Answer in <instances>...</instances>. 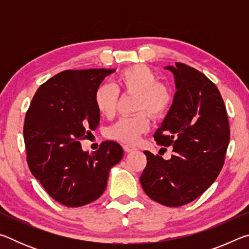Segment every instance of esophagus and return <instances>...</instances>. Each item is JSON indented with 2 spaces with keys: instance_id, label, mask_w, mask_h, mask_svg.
Returning a JSON list of instances; mask_svg holds the SVG:
<instances>
[{
  "instance_id": "esophagus-1",
  "label": "esophagus",
  "mask_w": 249,
  "mask_h": 249,
  "mask_svg": "<svg viewBox=\"0 0 249 249\" xmlns=\"http://www.w3.org/2000/svg\"><path fill=\"white\" fill-rule=\"evenodd\" d=\"M123 148H124V150L126 151V153H132V151L137 150L136 147L132 146V145H128V144H125V145L123 146Z\"/></svg>"
}]
</instances>
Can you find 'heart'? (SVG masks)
<instances>
[{"label":"heart","mask_w":249,"mask_h":249,"mask_svg":"<svg viewBox=\"0 0 249 249\" xmlns=\"http://www.w3.org/2000/svg\"><path fill=\"white\" fill-rule=\"evenodd\" d=\"M119 93L135 94L134 109L136 115L123 117L109 126L107 136L125 144H135L149 129V113L154 119L162 116L169 108L172 95L166 84L158 82L157 75L144 65L128 67L116 75L111 84L96 88L93 101L98 112L105 117L115 113Z\"/></svg>","instance_id":"heart-1"}]
</instances>
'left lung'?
<instances>
[{
	"label": "left lung",
	"instance_id": "1",
	"mask_svg": "<svg viewBox=\"0 0 249 249\" xmlns=\"http://www.w3.org/2000/svg\"><path fill=\"white\" fill-rule=\"evenodd\" d=\"M175 75L174 103L154 134L160 146H172L170 159L144 151L141 184L151 200L182 206L199 197L220 174L230 142V125L220 91L192 67H167ZM166 151V148H161Z\"/></svg>",
	"mask_w": 249,
	"mask_h": 249
}]
</instances>
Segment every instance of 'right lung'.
<instances>
[{
  "label": "right lung",
  "mask_w": 249,
  "mask_h": 249,
  "mask_svg": "<svg viewBox=\"0 0 249 249\" xmlns=\"http://www.w3.org/2000/svg\"><path fill=\"white\" fill-rule=\"evenodd\" d=\"M113 69L66 70L41 84L24 122L29 169L59 203L78 208L102 196L111 168L123 148L107 141L94 153L83 151L80 141L98 127L100 113L93 101Z\"/></svg>",
  "instance_id": "obj_1"
}]
</instances>
